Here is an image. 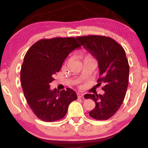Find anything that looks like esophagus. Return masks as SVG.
<instances>
[{"label":"esophagus","mask_w":148,"mask_h":148,"mask_svg":"<svg viewBox=\"0 0 148 148\" xmlns=\"http://www.w3.org/2000/svg\"><path fill=\"white\" fill-rule=\"evenodd\" d=\"M77 97H78V98H82V97H84V94L83 93H80V92H77Z\"/></svg>","instance_id":"obj_1"}]
</instances>
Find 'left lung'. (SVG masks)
Wrapping results in <instances>:
<instances>
[{"instance_id":"1","label":"left lung","mask_w":148,"mask_h":148,"mask_svg":"<svg viewBox=\"0 0 148 148\" xmlns=\"http://www.w3.org/2000/svg\"><path fill=\"white\" fill-rule=\"evenodd\" d=\"M77 39L98 61L97 85L104 84V95H85V98L92 99L96 105L89 114L97 120L108 119L121 106L128 87L129 65L125 51L121 45L108 36L89 35Z\"/></svg>"}]
</instances>
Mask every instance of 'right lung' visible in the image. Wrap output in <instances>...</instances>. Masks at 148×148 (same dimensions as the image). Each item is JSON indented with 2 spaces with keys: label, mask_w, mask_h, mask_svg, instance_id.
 <instances>
[{
  "label": "right lung",
  "mask_w": 148,
  "mask_h": 148,
  "mask_svg": "<svg viewBox=\"0 0 148 148\" xmlns=\"http://www.w3.org/2000/svg\"><path fill=\"white\" fill-rule=\"evenodd\" d=\"M80 47L77 38H53L40 40L27 51L21 69L22 88L32 111L42 121L62 119L77 99L74 90H51L49 84L69 53Z\"/></svg>",
  "instance_id": "1"
}]
</instances>
